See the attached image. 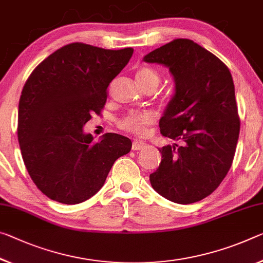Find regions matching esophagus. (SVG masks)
I'll return each mask as SVG.
<instances>
[{"label":"esophagus","instance_id":"1","mask_svg":"<svg viewBox=\"0 0 263 263\" xmlns=\"http://www.w3.org/2000/svg\"><path fill=\"white\" fill-rule=\"evenodd\" d=\"M147 147V144L143 143V141L140 140H135L132 143V149L133 151H140V149H144Z\"/></svg>","mask_w":263,"mask_h":263}]
</instances>
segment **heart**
Returning <instances> with one entry per match:
<instances>
[{"mask_svg":"<svg viewBox=\"0 0 263 263\" xmlns=\"http://www.w3.org/2000/svg\"><path fill=\"white\" fill-rule=\"evenodd\" d=\"M136 81L143 89L148 86L157 87L160 83V76L156 70L147 68V66H141V68L137 69L136 71ZM153 123L154 115L152 112L141 111L132 112V114L127 115L120 122V125H122V127L125 128V130L133 133H138V135H144L147 131V127Z\"/></svg>","mask_w":263,"mask_h":263,"instance_id":"b5f03b06","label":"heart"}]
</instances>
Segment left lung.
I'll return each instance as SVG.
<instances>
[{"instance_id":"obj_1","label":"left lung","mask_w":263,"mask_h":263,"mask_svg":"<svg viewBox=\"0 0 263 263\" xmlns=\"http://www.w3.org/2000/svg\"><path fill=\"white\" fill-rule=\"evenodd\" d=\"M143 60L168 68L174 81V93L159 120L161 135L174 143L158 148L161 162L149 181L172 202L200 201L221 184L235 154L240 119L232 74L213 53L185 39Z\"/></svg>"}]
</instances>
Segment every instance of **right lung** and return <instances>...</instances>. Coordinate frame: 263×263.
<instances>
[{"mask_svg":"<svg viewBox=\"0 0 263 263\" xmlns=\"http://www.w3.org/2000/svg\"><path fill=\"white\" fill-rule=\"evenodd\" d=\"M133 49L71 43L36 66L18 103L17 136L29 176L49 199L76 205L97 193L131 140L106 133L93 141L83 127L105 105L107 86Z\"/></svg>","mask_w":263,"mask_h":263,"instance_id":"1","label":"right lung"}]
</instances>
